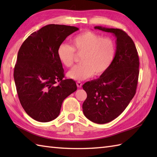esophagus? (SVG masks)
<instances>
[{
  "mask_svg": "<svg viewBox=\"0 0 157 157\" xmlns=\"http://www.w3.org/2000/svg\"><path fill=\"white\" fill-rule=\"evenodd\" d=\"M76 84H77V86H78V88H81L82 87V82H79V81H78V82H77V83H76Z\"/></svg>",
  "mask_w": 157,
  "mask_h": 157,
  "instance_id": "obj_1",
  "label": "esophagus"
}]
</instances>
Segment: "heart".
<instances>
[{
    "mask_svg": "<svg viewBox=\"0 0 157 157\" xmlns=\"http://www.w3.org/2000/svg\"><path fill=\"white\" fill-rule=\"evenodd\" d=\"M73 46L65 43L57 49L58 59L66 67L74 63L75 52L82 55V65L75 66L68 72L69 78L82 81L93 75H101L111 67L116 55V44L111 38L104 37L92 31H85L72 40Z\"/></svg>",
    "mask_w": 157,
    "mask_h": 157,
    "instance_id": "1",
    "label": "heart"
}]
</instances>
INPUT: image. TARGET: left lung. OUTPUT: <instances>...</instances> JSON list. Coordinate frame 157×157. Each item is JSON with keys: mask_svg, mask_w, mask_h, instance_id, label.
I'll return each mask as SVG.
<instances>
[{"mask_svg": "<svg viewBox=\"0 0 157 157\" xmlns=\"http://www.w3.org/2000/svg\"><path fill=\"white\" fill-rule=\"evenodd\" d=\"M95 29L115 36L116 55L111 67L97 79L82 86L87 93L83 103L84 115L91 121L103 124L123 112L137 88L139 57L132 39L121 29L96 26Z\"/></svg>", "mask_w": 157, "mask_h": 157, "instance_id": "left-lung-1", "label": "left lung"}]
</instances>
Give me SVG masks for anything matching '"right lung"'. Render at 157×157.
<instances>
[{"label": "right lung", "mask_w": 157, "mask_h": 157, "mask_svg": "<svg viewBox=\"0 0 157 157\" xmlns=\"http://www.w3.org/2000/svg\"><path fill=\"white\" fill-rule=\"evenodd\" d=\"M74 26L50 24L29 36L20 47L14 68V80L20 103L36 121L56 119L63 101L77 90L72 79H64L57 56L59 46Z\"/></svg>", "instance_id": "1"}]
</instances>
